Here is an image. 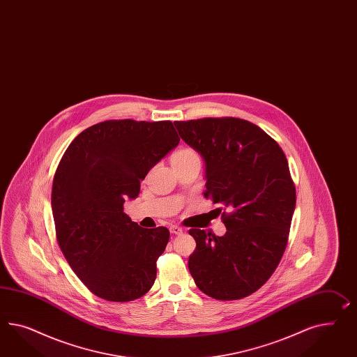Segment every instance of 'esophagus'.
<instances>
[{"instance_id": "esophagus-1", "label": "esophagus", "mask_w": 357, "mask_h": 357, "mask_svg": "<svg viewBox=\"0 0 357 357\" xmlns=\"http://www.w3.org/2000/svg\"><path fill=\"white\" fill-rule=\"evenodd\" d=\"M170 232L174 235H181V234H183V230L179 226H170Z\"/></svg>"}]
</instances>
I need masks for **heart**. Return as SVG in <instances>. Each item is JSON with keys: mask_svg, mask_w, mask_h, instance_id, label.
<instances>
[{"mask_svg": "<svg viewBox=\"0 0 357 357\" xmlns=\"http://www.w3.org/2000/svg\"><path fill=\"white\" fill-rule=\"evenodd\" d=\"M195 158H199V157H197V154H196L193 149L182 148V149L176 151L172 155V162H173V165L183 164V162L191 161V160H195Z\"/></svg>", "mask_w": 357, "mask_h": 357, "instance_id": "obj_1", "label": "heart"}]
</instances>
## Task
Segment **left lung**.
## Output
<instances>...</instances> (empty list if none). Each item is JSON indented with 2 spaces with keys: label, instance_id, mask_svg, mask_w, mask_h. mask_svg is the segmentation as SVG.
Returning <instances> with one entry per match:
<instances>
[{
  "label": "left lung",
  "instance_id": "8db88e82",
  "mask_svg": "<svg viewBox=\"0 0 357 357\" xmlns=\"http://www.w3.org/2000/svg\"><path fill=\"white\" fill-rule=\"evenodd\" d=\"M179 136L203 157L205 197L223 212V236L190 230L188 259L195 283L218 300L245 298L277 269L287 245L296 204L287 158L259 126L239 118L174 122Z\"/></svg>",
  "mask_w": 357,
  "mask_h": 357
}]
</instances>
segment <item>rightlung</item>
Segmentation results:
<instances>
[{"label":"right lung","instance_id":"obj_1","mask_svg":"<svg viewBox=\"0 0 357 357\" xmlns=\"http://www.w3.org/2000/svg\"><path fill=\"white\" fill-rule=\"evenodd\" d=\"M179 144L170 121H106L73 140L58 165L52 211L59 248L95 295L139 299L153 286L166 227L142 229L123 212L140 181Z\"/></svg>","mask_w":357,"mask_h":357}]
</instances>
